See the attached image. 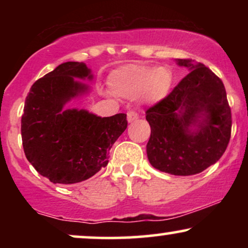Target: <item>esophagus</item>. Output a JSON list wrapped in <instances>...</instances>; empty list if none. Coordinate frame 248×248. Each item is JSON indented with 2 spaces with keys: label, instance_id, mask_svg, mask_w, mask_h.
Instances as JSON below:
<instances>
[{
  "label": "esophagus",
  "instance_id": "obj_1",
  "mask_svg": "<svg viewBox=\"0 0 248 248\" xmlns=\"http://www.w3.org/2000/svg\"><path fill=\"white\" fill-rule=\"evenodd\" d=\"M138 119H139V114L135 112V110H130V112H128L127 114L128 122H134L135 120H138Z\"/></svg>",
  "mask_w": 248,
  "mask_h": 248
}]
</instances>
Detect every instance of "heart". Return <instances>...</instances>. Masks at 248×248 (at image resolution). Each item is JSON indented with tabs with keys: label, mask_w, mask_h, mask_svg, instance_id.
Segmentation results:
<instances>
[{
	"label": "heart",
	"mask_w": 248,
	"mask_h": 248,
	"mask_svg": "<svg viewBox=\"0 0 248 248\" xmlns=\"http://www.w3.org/2000/svg\"><path fill=\"white\" fill-rule=\"evenodd\" d=\"M171 82V71L148 65H127L109 76V85L116 95L135 98L142 94L148 102L166 98Z\"/></svg>",
	"instance_id": "1"
}]
</instances>
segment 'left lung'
<instances>
[{"label":"left lung","mask_w":248,"mask_h":248,"mask_svg":"<svg viewBox=\"0 0 248 248\" xmlns=\"http://www.w3.org/2000/svg\"><path fill=\"white\" fill-rule=\"evenodd\" d=\"M190 71L170 94L146 112L147 156L160 171L199 173L223 156L231 139L232 116L224 84L209 67L177 59Z\"/></svg>","instance_id":"1"}]
</instances>
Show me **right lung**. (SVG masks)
Masks as SVG:
<instances>
[{"label": "right lung", "instance_id": "add662e5", "mask_svg": "<svg viewBox=\"0 0 248 248\" xmlns=\"http://www.w3.org/2000/svg\"><path fill=\"white\" fill-rule=\"evenodd\" d=\"M75 78L92 80L86 64L66 62L38 79L25 99L22 143L32 167L52 183L73 184L95 175L127 128V115L101 118L85 109H64L71 99L88 92Z\"/></svg>", "mask_w": 248, "mask_h": 248}]
</instances>
